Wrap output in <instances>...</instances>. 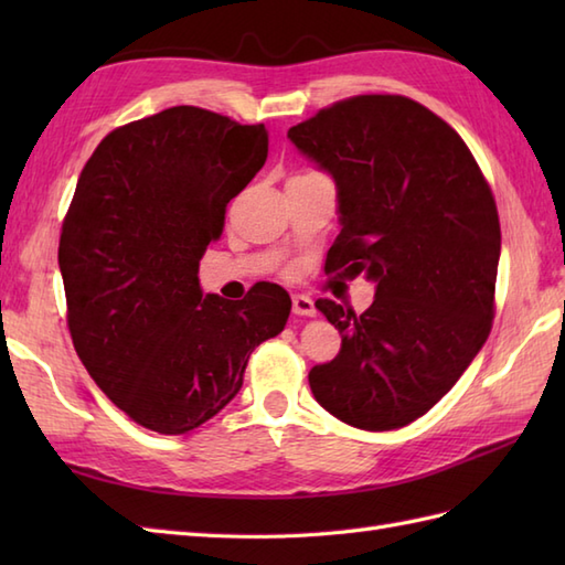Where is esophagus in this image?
I'll return each mask as SVG.
<instances>
[{"instance_id": "1", "label": "esophagus", "mask_w": 565, "mask_h": 565, "mask_svg": "<svg viewBox=\"0 0 565 565\" xmlns=\"http://www.w3.org/2000/svg\"><path fill=\"white\" fill-rule=\"evenodd\" d=\"M291 308H294V313L296 316H303V318H310V316H316V303L310 301L308 296H303V294H294L291 296Z\"/></svg>"}]
</instances>
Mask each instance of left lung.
Wrapping results in <instances>:
<instances>
[{
  "label": "left lung",
  "mask_w": 565,
  "mask_h": 565,
  "mask_svg": "<svg viewBox=\"0 0 565 565\" xmlns=\"http://www.w3.org/2000/svg\"><path fill=\"white\" fill-rule=\"evenodd\" d=\"M289 138L338 186L342 231L326 269L376 284L362 316L316 301L342 350L310 369V391L352 427L411 425L451 391L493 326V191L461 136L398 94L332 104Z\"/></svg>",
  "instance_id": "left-lung-1"
}]
</instances>
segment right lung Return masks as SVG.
Listing matches in <instances>:
<instances>
[{
    "instance_id": "add662e5",
    "label": "right lung",
    "mask_w": 565,
    "mask_h": 565,
    "mask_svg": "<svg viewBox=\"0 0 565 565\" xmlns=\"http://www.w3.org/2000/svg\"><path fill=\"white\" fill-rule=\"evenodd\" d=\"M267 150L264 124L172 106L111 130L79 174L57 247L72 342L111 403L160 435L221 413L255 347L289 320L281 286L227 301L199 284Z\"/></svg>"
}]
</instances>
